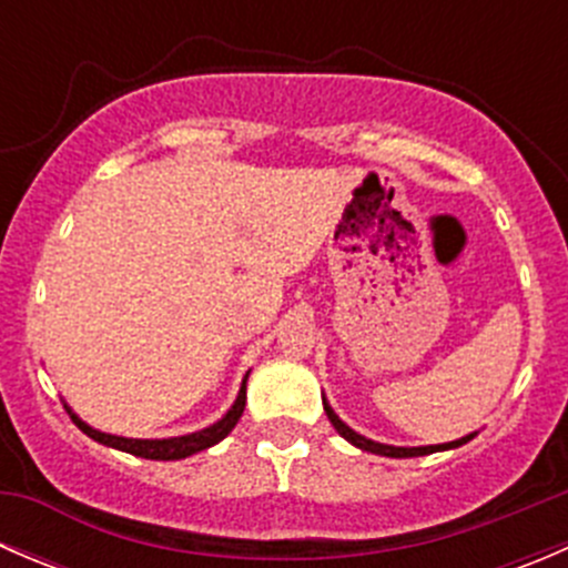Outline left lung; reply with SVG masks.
<instances>
[{
    "label": "left lung",
    "instance_id": "obj_1",
    "mask_svg": "<svg viewBox=\"0 0 568 568\" xmlns=\"http://www.w3.org/2000/svg\"><path fill=\"white\" fill-rule=\"evenodd\" d=\"M324 412L326 417H329V423L335 426V432L341 434L343 439H348L352 445H357V448L363 450H371V454H379V456H390V459H409V456H426V454H437V450H448V448H459V445L469 443L473 439V434L469 437H462L456 439V443H445V445H426V448H395V445H382V443H374V439H365L363 434L352 432V428L346 426V423L341 420V417L332 412V406L324 400Z\"/></svg>",
    "mask_w": 568,
    "mask_h": 568
}]
</instances>
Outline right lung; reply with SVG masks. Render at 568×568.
<instances>
[{"mask_svg":"<svg viewBox=\"0 0 568 568\" xmlns=\"http://www.w3.org/2000/svg\"><path fill=\"white\" fill-rule=\"evenodd\" d=\"M244 404H247V376H244L242 390H239L236 404L231 406V412H227V415L222 417V420H216L214 426L203 428V432H194V434H186V437H173V439H129V437H114V434H104V432H95V428H90L88 423L79 420V417L73 415V412H71V420L77 423V426L82 428V432L88 434L90 439H95V443H101V445H109V448L125 450V454L142 456V459L175 462V459H186V456L197 454V450L211 448V445H216V443H220V439H225L227 434L233 432V426H236V423H239V417H242Z\"/></svg>","mask_w":568,"mask_h":568,"instance_id":"add662e5","label":"right lung"}]
</instances>
